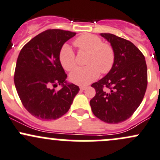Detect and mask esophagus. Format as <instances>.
I'll list each match as a JSON object with an SVG mask.
<instances>
[{
  "mask_svg": "<svg viewBox=\"0 0 160 160\" xmlns=\"http://www.w3.org/2000/svg\"><path fill=\"white\" fill-rule=\"evenodd\" d=\"M87 88V87H85V86H81V87H80V89L81 90H84L85 89H86Z\"/></svg>",
  "mask_w": 160,
  "mask_h": 160,
  "instance_id": "esophagus-1",
  "label": "esophagus"
}]
</instances>
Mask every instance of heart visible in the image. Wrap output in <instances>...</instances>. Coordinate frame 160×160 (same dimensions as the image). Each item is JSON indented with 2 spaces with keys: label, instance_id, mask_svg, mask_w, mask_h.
Segmentation results:
<instances>
[{
  "label": "heart",
  "instance_id": "obj_1",
  "mask_svg": "<svg viewBox=\"0 0 160 160\" xmlns=\"http://www.w3.org/2000/svg\"><path fill=\"white\" fill-rule=\"evenodd\" d=\"M80 51L88 52L86 64L88 67L75 69L70 74V80L80 86H86L98 78L100 71L107 73L114 62V52L110 45L103 43L98 36L92 34H83L73 42ZM61 65L67 71L76 67L75 54L69 45H64L59 53Z\"/></svg>",
  "mask_w": 160,
  "mask_h": 160
}]
</instances>
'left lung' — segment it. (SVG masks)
<instances>
[{"mask_svg": "<svg viewBox=\"0 0 160 160\" xmlns=\"http://www.w3.org/2000/svg\"><path fill=\"white\" fill-rule=\"evenodd\" d=\"M114 52L111 70L91 85L96 94L92 112L101 121L117 124L129 118L142 101L147 88V67L142 53L132 42L110 33H101ZM104 86L110 91L102 90Z\"/></svg>", "mask_w": 160, "mask_h": 160, "instance_id": "obj_1", "label": "left lung"}]
</instances>
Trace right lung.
<instances>
[{
    "mask_svg": "<svg viewBox=\"0 0 160 160\" xmlns=\"http://www.w3.org/2000/svg\"><path fill=\"white\" fill-rule=\"evenodd\" d=\"M75 32L50 29L38 34L21 50L16 62L14 85L26 110L35 118L55 120L70 109L78 86L67 80L59 53ZM61 85L59 92L52 85Z\"/></svg>",
    "mask_w": 160,
    "mask_h": 160,
    "instance_id": "add662e5",
    "label": "right lung"
}]
</instances>
